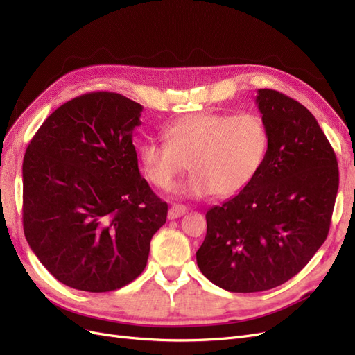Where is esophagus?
I'll return each mask as SVG.
<instances>
[{"label":"esophagus","instance_id":"1","mask_svg":"<svg viewBox=\"0 0 355 355\" xmlns=\"http://www.w3.org/2000/svg\"><path fill=\"white\" fill-rule=\"evenodd\" d=\"M185 213H187V207L185 206H182V204H173V206L168 209L167 218L168 219H178L180 216H184Z\"/></svg>","mask_w":355,"mask_h":355}]
</instances>
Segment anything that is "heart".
<instances>
[{"label": "heart", "mask_w": 355, "mask_h": 355, "mask_svg": "<svg viewBox=\"0 0 355 355\" xmlns=\"http://www.w3.org/2000/svg\"><path fill=\"white\" fill-rule=\"evenodd\" d=\"M167 136L168 142L146 141L139 148L144 173L158 189H168L191 167L194 175L178 192L192 198L239 194L259 173L270 148L256 114H192L171 124Z\"/></svg>", "instance_id": "1"}]
</instances>
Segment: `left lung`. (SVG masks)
<instances>
[{
  "mask_svg": "<svg viewBox=\"0 0 355 355\" xmlns=\"http://www.w3.org/2000/svg\"><path fill=\"white\" fill-rule=\"evenodd\" d=\"M256 105L270 135L257 176L206 213L197 250L204 277L228 292H263L286 283L324 243L339 188L335 151L304 105L259 89Z\"/></svg>",
  "mask_w": 355,
  "mask_h": 355,
  "instance_id": "obj_1",
  "label": "left lung"
}]
</instances>
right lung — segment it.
I'll return each instance as SVG.
<instances>
[{
  "mask_svg": "<svg viewBox=\"0 0 355 355\" xmlns=\"http://www.w3.org/2000/svg\"><path fill=\"white\" fill-rule=\"evenodd\" d=\"M139 105L78 96L41 124L24 158V231L40 262L72 288L102 293L142 274L167 218L137 167Z\"/></svg>",
  "mask_w": 355,
  "mask_h": 355,
  "instance_id": "1",
  "label": "right lung"
}]
</instances>
